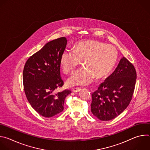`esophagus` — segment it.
Segmentation results:
<instances>
[{
  "instance_id": "34e87169",
  "label": "esophagus",
  "mask_w": 150,
  "mask_h": 150,
  "mask_svg": "<svg viewBox=\"0 0 150 150\" xmlns=\"http://www.w3.org/2000/svg\"><path fill=\"white\" fill-rule=\"evenodd\" d=\"M81 90V88L76 87V88H74L72 89V91L74 92V93H77V92H79Z\"/></svg>"
}]
</instances>
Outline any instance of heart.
Masks as SVG:
<instances>
[{
    "instance_id": "obj_1",
    "label": "heart",
    "mask_w": 150,
    "mask_h": 150,
    "mask_svg": "<svg viewBox=\"0 0 150 150\" xmlns=\"http://www.w3.org/2000/svg\"><path fill=\"white\" fill-rule=\"evenodd\" d=\"M118 59L116 49L97 40L81 41L74 50L63 51L60 57V65L64 74H70L81 63L85 67L75 72L67 81L68 86L85 85L95 78L100 79L113 69Z\"/></svg>"
}]
</instances>
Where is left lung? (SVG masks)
Masks as SVG:
<instances>
[{
  "label": "left lung",
  "mask_w": 150,
  "mask_h": 150,
  "mask_svg": "<svg viewBox=\"0 0 150 150\" xmlns=\"http://www.w3.org/2000/svg\"><path fill=\"white\" fill-rule=\"evenodd\" d=\"M136 79L137 72L132 63L123 57L113 73L92 94V113L103 121L116 117L129 104Z\"/></svg>",
  "instance_id": "left-lung-1"
}]
</instances>
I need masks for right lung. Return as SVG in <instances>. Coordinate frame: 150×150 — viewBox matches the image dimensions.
I'll use <instances>...</instances> for the list:
<instances>
[{
  "mask_svg": "<svg viewBox=\"0 0 150 150\" xmlns=\"http://www.w3.org/2000/svg\"><path fill=\"white\" fill-rule=\"evenodd\" d=\"M67 44L65 37L52 40L30 56L23 71V84L27 98L41 116L51 117L63 110L71 90L55 93L64 84L60 77V57Z\"/></svg>",
  "mask_w": 150,
  "mask_h": 150,
  "instance_id": "obj_1",
  "label": "right lung"
}]
</instances>
